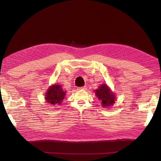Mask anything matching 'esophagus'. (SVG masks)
Segmentation results:
<instances>
[{
  "mask_svg": "<svg viewBox=\"0 0 161 161\" xmlns=\"http://www.w3.org/2000/svg\"><path fill=\"white\" fill-rule=\"evenodd\" d=\"M86 89V86H81V87H78V90H85Z\"/></svg>",
  "mask_w": 161,
  "mask_h": 161,
  "instance_id": "obj_1",
  "label": "esophagus"
}]
</instances>
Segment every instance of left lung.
I'll use <instances>...</instances> for the list:
<instances>
[{
    "label": "left lung",
    "instance_id": "left-lung-1",
    "mask_svg": "<svg viewBox=\"0 0 161 161\" xmlns=\"http://www.w3.org/2000/svg\"><path fill=\"white\" fill-rule=\"evenodd\" d=\"M96 95L101 102L103 107H109L113 105L115 103V96L112 93L106 85H101L98 89L95 91Z\"/></svg>",
    "mask_w": 161,
    "mask_h": 161
}]
</instances>
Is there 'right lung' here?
<instances>
[{
  "label": "right lung",
  "mask_w": 161,
  "mask_h": 161,
  "mask_svg": "<svg viewBox=\"0 0 161 161\" xmlns=\"http://www.w3.org/2000/svg\"><path fill=\"white\" fill-rule=\"evenodd\" d=\"M65 95L66 92L62 90L60 85H53L48 89L46 95V99L50 105H60Z\"/></svg>",
  "instance_id": "right-lung-1"
}]
</instances>
